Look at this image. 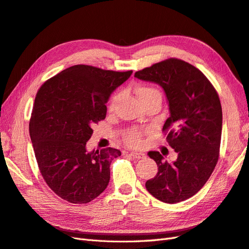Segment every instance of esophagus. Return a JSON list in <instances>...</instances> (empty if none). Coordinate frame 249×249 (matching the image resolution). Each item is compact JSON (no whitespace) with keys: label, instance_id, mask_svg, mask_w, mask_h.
<instances>
[{"label":"esophagus","instance_id":"34e87169","mask_svg":"<svg viewBox=\"0 0 249 249\" xmlns=\"http://www.w3.org/2000/svg\"><path fill=\"white\" fill-rule=\"evenodd\" d=\"M130 156H132L133 159L141 160V159H145L146 154L143 152H130Z\"/></svg>","mask_w":249,"mask_h":249}]
</instances>
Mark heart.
<instances>
[{"instance_id":"obj_1","label":"heart","mask_w":249,"mask_h":249,"mask_svg":"<svg viewBox=\"0 0 249 249\" xmlns=\"http://www.w3.org/2000/svg\"><path fill=\"white\" fill-rule=\"evenodd\" d=\"M138 95H139V98L142 99V98H145V97H149V96H152V95H160L159 93V90H156L155 89H151V88H141L139 90H138ZM115 100L116 99H113V100L111 101L110 103V107H112L113 106V103H115ZM141 136L142 133L138 130H133L131 131L128 136L126 137V142L128 143L129 145L131 146H138L140 143H141Z\"/></svg>"}]
</instances>
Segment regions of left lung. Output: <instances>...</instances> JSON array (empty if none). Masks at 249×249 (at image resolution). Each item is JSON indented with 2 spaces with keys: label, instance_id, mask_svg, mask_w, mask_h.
<instances>
[{
  "label": "left lung",
  "instance_id": "obj_1",
  "mask_svg": "<svg viewBox=\"0 0 249 249\" xmlns=\"http://www.w3.org/2000/svg\"><path fill=\"white\" fill-rule=\"evenodd\" d=\"M134 77L164 89L170 117L162 126L177 159L164 161L158 151L149 152L159 171L146 181L153 197L177 203L194 196L214 171L219 158L222 108L214 87L190 63L170 58L139 71Z\"/></svg>",
  "mask_w": 249,
  "mask_h": 249
}]
</instances>
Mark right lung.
I'll return each mask as SVG.
<instances>
[{
    "label": "right lung",
    "instance_id": "add662e5",
    "mask_svg": "<svg viewBox=\"0 0 249 249\" xmlns=\"http://www.w3.org/2000/svg\"><path fill=\"white\" fill-rule=\"evenodd\" d=\"M132 71L113 72L77 65L41 85L29 124L35 158L48 186L71 203H88L107 187L115 148L88 151L93 127L106 117V103Z\"/></svg>",
    "mask_w": 249,
    "mask_h": 249
}]
</instances>
